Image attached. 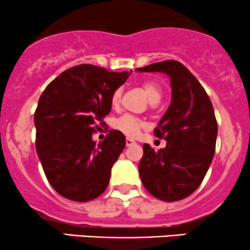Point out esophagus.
<instances>
[{
	"label": "esophagus",
	"instance_id": "obj_1",
	"mask_svg": "<svg viewBox=\"0 0 250 250\" xmlns=\"http://www.w3.org/2000/svg\"><path fill=\"white\" fill-rule=\"evenodd\" d=\"M135 142L134 140H131V139H129V137H127V139H125V145H127V147H130V146H133V145H135Z\"/></svg>",
	"mask_w": 250,
	"mask_h": 250
}]
</instances>
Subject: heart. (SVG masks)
<instances>
[{
    "mask_svg": "<svg viewBox=\"0 0 250 250\" xmlns=\"http://www.w3.org/2000/svg\"><path fill=\"white\" fill-rule=\"evenodd\" d=\"M142 91L145 93V95L147 96L149 103L151 105L157 104L162 99V88L160 87V84H157L156 82L153 81H146L141 84ZM121 95L122 90L121 89H116L114 90V93L111 94L110 97V103L113 105V108H117L121 101ZM114 128L116 130H119L120 133L128 137H135L140 134V131L142 129L146 128V123L142 121L139 117L133 116V115H123L117 119L114 122Z\"/></svg>",
    "mask_w": 250,
    "mask_h": 250,
    "instance_id": "b5f03b06",
    "label": "heart"
}]
</instances>
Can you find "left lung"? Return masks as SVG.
Returning a JSON list of instances; mask_svg holds the SVG:
<instances>
[{"instance_id":"obj_1","label":"left lung","mask_w":250,"mask_h":250,"mask_svg":"<svg viewBox=\"0 0 250 250\" xmlns=\"http://www.w3.org/2000/svg\"><path fill=\"white\" fill-rule=\"evenodd\" d=\"M137 70L167 74L171 85L170 105L154 129L167 146L155 151L143 145L140 177L156 199L183 200L199 188L214 157L217 122L213 104L196 77L179 61L167 60Z\"/></svg>"}]
</instances>
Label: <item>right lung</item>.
I'll return each mask as SVG.
<instances>
[{"label": "right lung", "instance_id": "obj_1", "mask_svg": "<svg viewBox=\"0 0 250 250\" xmlns=\"http://www.w3.org/2000/svg\"><path fill=\"white\" fill-rule=\"evenodd\" d=\"M93 64L64 70L39 100L34 122L36 151L47 180L65 199L87 202L108 187L111 167L125 147L119 130L96 145L91 136L111 109L114 90L128 79Z\"/></svg>", "mask_w": 250, "mask_h": 250}]
</instances>
